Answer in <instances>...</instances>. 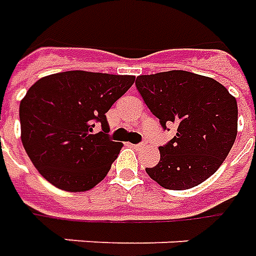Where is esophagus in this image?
Wrapping results in <instances>:
<instances>
[{
	"mask_svg": "<svg viewBox=\"0 0 256 256\" xmlns=\"http://www.w3.org/2000/svg\"><path fill=\"white\" fill-rule=\"evenodd\" d=\"M132 148H136V150H139V148H144V146H146V144H144V143H138V144H131Z\"/></svg>",
	"mask_w": 256,
	"mask_h": 256,
	"instance_id": "1",
	"label": "esophagus"
}]
</instances>
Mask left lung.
I'll use <instances>...</instances> for the list:
<instances>
[{
    "label": "left lung",
    "mask_w": 256,
    "mask_h": 256,
    "mask_svg": "<svg viewBox=\"0 0 256 256\" xmlns=\"http://www.w3.org/2000/svg\"><path fill=\"white\" fill-rule=\"evenodd\" d=\"M139 94L161 126L176 135L160 146L148 176L170 190H186L214 175L237 136V102L224 85L200 74L171 70L139 76Z\"/></svg>",
    "instance_id": "obj_1"
}]
</instances>
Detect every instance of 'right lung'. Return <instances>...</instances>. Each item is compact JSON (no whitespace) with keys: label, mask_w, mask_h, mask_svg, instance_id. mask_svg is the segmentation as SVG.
I'll use <instances>...</instances> for the list:
<instances>
[{"label":"right lung","mask_w":256,"mask_h":256,"mask_svg":"<svg viewBox=\"0 0 256 256\" xmlns=\"http://www.w3.org/2000/svg\"><path fill=\"white\" fill-rule=\"evenodd\" d=\"M134 82V76L73 70L32 85L19 108L22 143L48 182L86 192L108 175L122 143L108 138L106 113ZM95 124L102 125L98 134Z\"/></svg>","instance_id":"add662e5"}]
</instances>
